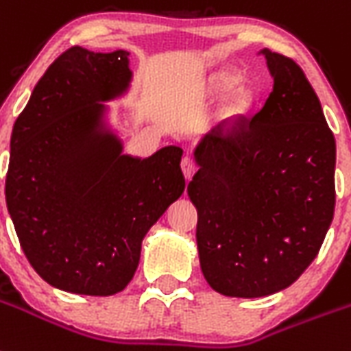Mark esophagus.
I'll return each mask as SVG.
<instances>
[{"mask_svg":"<svg viewBox=\"0 0 351 351\" xmlns=\"http://www.w3.org/2000/svg\"><path fill=\"white\" fill-rule=\"evenodd\" d=\"M182 171H184L185 178L191 180L194 173L197 171V162L193 157H185L184 160H182Z\"/></svg>","mask_w":351,"mask_h":351,"instance_id":"esophagus-1","label":"esophagus"}]
</instances>
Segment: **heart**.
<instances>
[{
    "instance_id": "obj_1",
    "label": "heart",
    "mask_w": 351,
    "mask_h": 351,
    "mask_svg": "<svg viewBox=\"0 0 351 351\" xmlns=\"http://www.w3.org/2000/svg\"><path fill=\"white\" fill-rule=\"evenodd\" d=\"M237 86H239V77L233 74L217 75L215 83H213V90H215V93L221 97L230 95L231 91H234V88ZM247 106H249V100L245 99V97H242V99L239 100V104H237V111H245Z\"/></svg>"
}]
</instances>
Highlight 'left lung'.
Listing matches in <instances>:
<instances>
[{
	"instance_id": "1",
	"label": "left lung",
	"mask_w": 351,
	"mask_h": 351,
	"mask_svg": "<svg viewBox=\"0 0 351 351\" xmlns=\"http://www.w3.org/2000/svg\"><path fill=\"white\" fill-rule=\"evenodd\" d=\"M263 54L274 77L263 108L201 141L187 187L201 270L228 297L293 285L319 252L336 206V139L318 95L291 58Z\"/></svg>"
}]
</instances>
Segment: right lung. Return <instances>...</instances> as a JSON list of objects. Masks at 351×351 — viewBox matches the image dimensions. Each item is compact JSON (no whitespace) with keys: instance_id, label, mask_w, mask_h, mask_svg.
<instances>
[{"instance_id":"right-lung-1","label":"right lung","mask_w":351,"mask_h":351,"mask_svg":"<svg viewBox=\"0 0 351 351\" xmlns=\"http://www.w3.org/2000/svg\"><path fill=\"white\" fill-rule=\"evenodd\" d=\"M127 56L66 49L12 130L5 197L15 233L35 272L70 293L108 297L129 285L145 234L185 189L182 148L141 160L99 132V100L127 86Z\"/></svg>"}]
</instances>
